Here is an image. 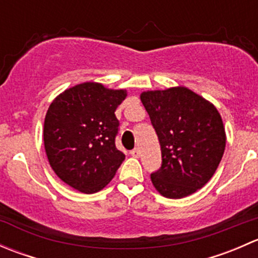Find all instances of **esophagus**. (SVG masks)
<instances>
[{
	"mask_svg": "<svg viewBox=\"0 0 258 258\" xmlns=\"http://www.w3.org/2000/svg\"><path fill=\"white\" fill-rule=\"evenodd\" d=\"M131 156H134V157H139V156H140V150H139V148H134V150H132L131 151Z\"/></svg>",
	"mask_w": 258,
	"mask_h": 258,
	"instance_id": "34e87169",
	"label": "esophagus"
}]
</instances>
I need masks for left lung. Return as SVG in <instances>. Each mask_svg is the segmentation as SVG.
<instances>
[{
  "label": "left lung",
  "mask_w": 258,
  "mask_h": 258,
  "mask_svg": "<svg viewBox=\"0 0 258 258\" xmlns=\"http://www.w3.org/2000/svg\"><path fill=\"white\" fill-rule=\"evenodd\" d=\"M141 101L161 146L162 163L151 173L155 188L167 199L202 188L225 152L226 134L217 108L186 87L147 91Z\"/></svg>",
  "instance_id": "8db88e82"
}]
</instances>
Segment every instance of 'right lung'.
Masks as SVG:
<instances>
[{
    "mask_svg": "<svg viewBox=\"0 0 258 258\" xmlns=\"http://www.w3.org/2000/svg\"><path fill=\"white\" fill-rule=\"evenodd\" d=\"M124 90L85 82L69 88L49 105L43 127L48 162L69 186L85 194L102 189L118 170L124 153L116 148L119 122L114 111Z\"/></svg>",
    "mask_w": 258,
    "mask_h": 258,
    "instance_id": "right-lung-1",
    "label": "right lung"
}]
</instances>
